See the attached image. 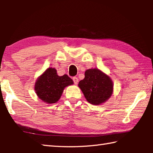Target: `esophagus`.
<instances>
[{
    "instance_id": "obj_1",
    "label": "esophagus",
    "mask_w": 153,
    "mask_h": 153,
    "mask_svg": "<svg viewBox=\"0 0 153 153\" xmlns=\"http://www.w3.org/2000/svg\"><path fill=\"white\" fill-rule=\"evenodd\" d=\"M72 79H73V81L75 84H77V83H78V78H77V77H74Z\"/></svg>"
}]
</instances>
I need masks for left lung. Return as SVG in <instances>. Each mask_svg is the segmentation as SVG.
<instances>
[{"mask_svg":"<svg viewBox=\"0 0 153 153\" xmlns=\"http://www.w3.org/2000/svg\"><path fill=\"white\" fill-rule=\"evenodd\" d=\"M78 86L88 102L95 105L105 102L113 93L111 78L98 69L85 71L84 79L79 81Z\"/></svg>","mask_w":153,"mask_h":153,"instance_id":"8db88e82","label":"left lung"}]
</instances>
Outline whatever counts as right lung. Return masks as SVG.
Returning a JSON list of instances; mask_svg holds the SVG:
<instances>
[{
    "mask_svg": "<svg viewBox=\"0 0 153 153\" xmlns=\"http://www.w3.org/2000/svg\"><path fill=\"white\" fill-rule=\"evenodd\" d=\"M73 84V80L67 75L59 76L55 68L49 67L37 79L35 90L41 100L51 104L58 101L65 88Z\"/></svg>",
    "mask_w": 153,
    "mask_h": 153,
    "instance_id": "right-lung-1",
    "label": "right lung"
}]
</instances>
